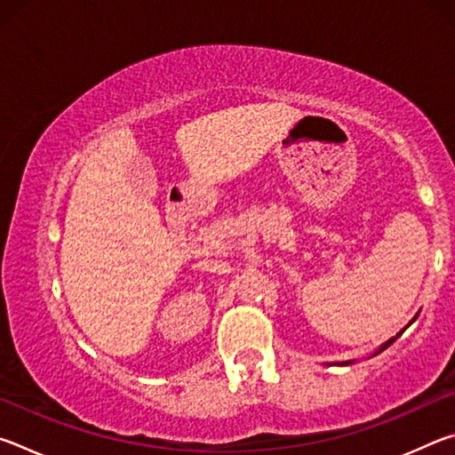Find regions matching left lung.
Instances as JSON below:
<instances>
[{
    "instance_id": "obj_1",
    "label": "left lung",
    "mask_w": 455,
    "mask_h": 455,
    "mask_svg": "<svg viewBox=\"0 0 455 455\" xmlns=\"http://www.w3.org/2000/svg\"><path fill=\"white\" fill-rule=\"evenodd\" d=\"M415 319H418V315H415V317H413V321H415ZM413 321H411V323H413ZM399 335H402V333H397L395 337H391V339H389V341H385V343L381 345V347H379V349H377V351L373 353V355H377V353H381V351H385V349H387V347H389V345H391V343H394V341H395V339H397ZM373 355H371V357H373ZM351 363H353V361H343V363H339V365H351Z\"/></svg>"
}]
</instances>
